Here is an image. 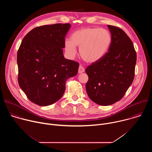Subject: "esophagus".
<instances>
[{"label":"esophagus","mask_w":152,"mask_h":152,"mask_svg":"<svg viewBox=\"0 0 152 152\" xmlns=\"http://www.w3.org/2000/svg\"><path fill=\"white\" fill-rule=\"evenodd\" d=\"M85 72V69L82 66H80L79 67V70H78V73H82Z\"/></svg>","instance_id":"obj_1"}]
</instances>
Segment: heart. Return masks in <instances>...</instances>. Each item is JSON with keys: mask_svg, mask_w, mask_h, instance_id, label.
<instances>
[{"mask_svg": "<svg viewBox=\"0 0 152 152\" xmlns=\"http://www.w3.org/2000/svg\"><path fill=\"white\" fill-rule=\"evenodd\" d=\"M113 37L111 32L103 28H84L74 31L70 40L64 42V48L70 57L76 53V46L79 47V54L87 62L100 60L109 50Z\"/></svg>", "mask_w": 152, "mask_h": 152, "instance_id": "1", "label": "heart"}]
</instances>
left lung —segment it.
<instances>
[{
	"label": "left lung",
	"instance_id": "1",
	"mask_svg": "<svg viewBox=\"0 0 152 152\" xmlns=\"http://www.w3.org/2000/svg\"><path fill=\"white\" fill-rule=\"evenodd\" d=\"M112 35L111 47L99 61L85 70L86 90L96 103L107 106L120 100L134 79L137 54L131 39L120 28L107 25Z\"/></svg>",
	"mask_w": 152,
	"mask_h": 152
}]
</instances>
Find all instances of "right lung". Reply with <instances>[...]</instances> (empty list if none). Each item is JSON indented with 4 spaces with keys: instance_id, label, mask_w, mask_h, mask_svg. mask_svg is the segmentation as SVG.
Segmentation results:
<instances>
[{
    "instance_id": "1",
    "label": "right lung",
    "mask_w": 152,
    "mask_h": 152,
    "mask_svg": "<svg viewBox=\"0 0 152 152\" xmlns=\"http://www.w3.org/2000/svg\"><path fill=\"white\" fill-rule=\"evenodd\" d=\"M70 23L35 28L21 41L17 52L18 82L27 97L39 106L59 100L67 79L77 74L79 64L63 55Z\"/></svg>"
}]
</instances>
